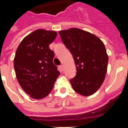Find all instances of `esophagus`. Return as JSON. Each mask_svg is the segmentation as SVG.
Here are the masks:
<instances>
[{
    "label": "esophagus",
    "mask_w": 128,
    "mask_h": 128,
    "mask_svg": "<svg viewBox=\"0 0 128 128\" xmlns=\"http://www.w3.org/2000/svg\"><path fill=\"white\" fill-rule=\"evenodd\" d=\"M60 70H61V71H64V66H63V65H60Z\"/></svg>",
    "instance_id": "obj_1"
}]
</instances>
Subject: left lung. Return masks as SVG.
I'll return each mask as SVG.
<instances>
[{
    "label": "left lung",
    "mask_w": 128,
    "mask_h": 128,
    "mask_svg": "<svg viewBox=\"0 0 128 128\" xmlns=\"http://www.w3.org/2000/svg\"><path fill=\"white\" fill-rule=\"evenodd\" d=\"M58 33L76 65V75L70 80L73 89L85 96L93 94L101 86L107 72L108 56L104 44L95 35L76 28Z\"/></svg>",
    "instance_id": "left-lung-1"
}]
</instances>
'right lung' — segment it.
Listing matches in <instances>:
<instances>
[{
	"mask_svg": "<svg viewBox=\"0 0 128 128\" xmlns=\"http://www.w3.org/2000/svg\"><path fill=\"white\" fill-rule=\"evenodd\" d=\"M56 36L55 31L38 29L23 39L16 52L14 67L17 80L34 99L47 96L60 75L53 63L54 53L49 48Z\"/></svg>",
	"mask_w": 128,
	"mask_h": 128,
	"instance_id": "1",
	"label": "right lung"
}]
</instances>
